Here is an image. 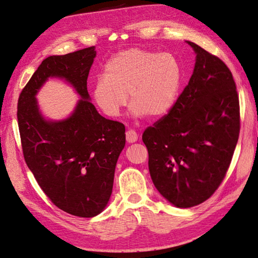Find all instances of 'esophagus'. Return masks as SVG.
I'll return each instance as SVG.
<instances>
[{"label":"esophagus","mask_w":258,"mask_h":258,"mask_svg":"<svg viewBox=\"0 0 258 258\" xmlns=\"http://www.w3.org/2000/svg\"><path fill=\"white\" fill-rule=\"evenodd\" d=\"M125 139H127V142H129V144H131V142H136L138 140V134H137L135 130L129 129L125 131Z\"/></svg>","instance_id":"1"}]
</instances>
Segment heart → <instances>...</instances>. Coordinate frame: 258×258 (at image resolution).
<instances>
[{
    "label": "heart",
    "mask_w": 258,
    "mask_h": 258,
    "mask_svg": "<svg viewBox=\"0 0 258 258\" xmlns=\"http://www.w3.org/2000/svg\"><path fill=\"white\" fill-rule=\"evenodd\" d=\"M181 78V65L172 54L128 48L107 61L93 95L97 106L109 117L119 116L128 95L136 116L161 117L174 105Z\"/></svg>",
    "instance_id": "heart-1"
}]
</instances>
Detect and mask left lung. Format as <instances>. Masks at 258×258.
<instances>
[{
	"label": "left lung",
	"mask_w": 258,
	"mask_h": 258,
	"mask_svg": "<svg viewBox=\"0 0 258 258\" xmlns=\"http://www.w3.org/2000/svg\"><path fill=\"white\" fill-rule=\"evenodd\" d=\"M188 84L142 140L161 196L177 208L207 201L224 180L238 140L239 100L231 71L199 45Z\"/></svg>",
	"instance_id": "8db88e82"
}]
</instances>
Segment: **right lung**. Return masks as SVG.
Returning a JSON list of instances; mask_svg holds the SVG:
<instances>
[{
	"mask_svg": "<svg viewBox=\"0 0 258 258\" xmlns=\"http://www.w3.org/2000/svg\"><path fill=\"white\" fill-rule=\"evenodd\" d=\"M95 46L42 61L22 89L17 122L23 156L43 192L72 215L93 217L109 201L114 169L125 144L124 125L100 116L88 100L87 78ZM48 77L65 78L82 99L70 118L45 120L35 95Z\"/></svg>",
	"mask_w": 258,
	"mask_h": 258,
	"instance_id": "1",
	"label": "right lung"
}]
</instances>
